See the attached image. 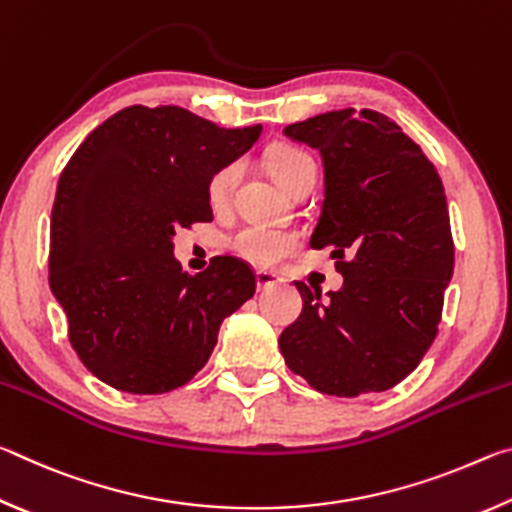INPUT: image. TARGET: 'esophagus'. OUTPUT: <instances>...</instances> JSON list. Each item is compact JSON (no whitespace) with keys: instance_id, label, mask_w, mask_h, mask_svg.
Instances as JSON below:
<instances>
[{"instance_id":"1","label":"esophagus","mask_w":512,"mask_h":512,"mask_svg":"<svg viewBox=\"0 0 512 512\" xmlns=\"http://www.w3.org/2000/svg\"><path fill=\"white\" fill-rule=\"evenodd\" d=\"M255 277H257V289L259 291L273 289V287H277V284L284 282V277H280V275L273 273V271H264V268H259V271L255 273Z\"/></svg>"}]
</instances>
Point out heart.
Listing matches in <instances>:
<instances>
[{
  "instance_id": "1",
  "label": "heart",
  "mask_w": 512,
  "mask_h": 512,
  "mask_svg": "<svg viewBox=\"0 0 512 512\" xmlns=\"http://www.w3.org/2000/svg\"><path fill=\"white\" fill-rule=\"evenodd\" d=\"M266 169L273 180L289 194L300 187H311L316 178V162L307 151L289 144H275L266 153ZM241 178V164L230 162L221 167L210 178L207 185V196L214 207H225L230 203L232 192ZM232 248L248 262L255 264H275L282 257L291 255L298 248L300 237L287 228H271V225H246L235 237H232Z\"/></svg>"
}]
</instances>
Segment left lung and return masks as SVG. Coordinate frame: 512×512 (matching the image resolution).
Wrapping results in <instances>:
<instances>
[{"instance_id": "obj_1", "label": "left lung", "mask_w": 512, "mask_h": 512, "mask_svg": "<svg viewBox=\"0 0 512 512\" xmlns=\"http://www.w3.org/2000/svg\"><path fill=\"white\" fill-rule=\"evenodd\" d=\"M323 160V207L311 248H332L343 287L296 282L302 314L280 352L316 391H388L415 370L438 332L454 273L445 189L420 146L375 110L343 108L282 131Z\"/></svg>"}]
</instances>
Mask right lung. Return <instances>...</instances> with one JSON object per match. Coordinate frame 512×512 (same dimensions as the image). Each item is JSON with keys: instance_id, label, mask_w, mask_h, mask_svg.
Returning <instances> with one entry per match:
<instances>
[{"instance_id": "1", "label": "right lung", "mask_w": 512, "mask_h": 512, "mask_svg": "<svg viewBox=\"0 0 512 512\" xmlns=\"http://www.w3.org/2000/svg\"><path fill=\"white\" fill-rule=\"evenodd\" d=\"M259 135L262 124L221 128L178 106H131L94 128L60 173L49 287L69 343L108 386L158 395L187 384L223 318L255 296L253 271L235 257L185 273L173 237L212 221L210 178Z\"/></svg>"}]
</instances>
